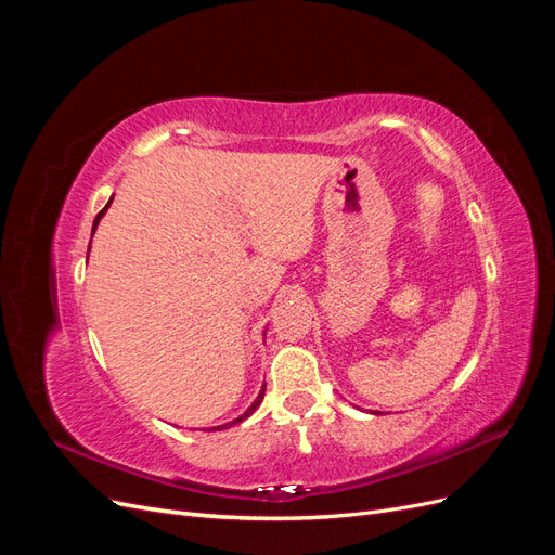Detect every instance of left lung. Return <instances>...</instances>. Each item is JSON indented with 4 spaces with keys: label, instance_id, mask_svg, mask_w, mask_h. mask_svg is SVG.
<instances>
[{
    "label": "left lung",
    "instance_id": "8db88e82",
    "mask_svg": "<svg viewBox=\"0 0 555 555\" xmlns=\"http://www.w3.org/2000/svg\"><path fill=\"white\" fill-rule=\"evenodd\" d=\"M373 414H379V412H373Z\"/></svg>",
    "mask_w": 555,
    "mask_h": 555
}]
</instances>
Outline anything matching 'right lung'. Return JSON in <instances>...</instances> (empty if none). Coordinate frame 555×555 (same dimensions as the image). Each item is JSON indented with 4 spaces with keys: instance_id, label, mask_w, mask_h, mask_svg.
<instances>
[{
    "instance_id": "obj_1",
    "label": "right lung",
    "mask_w": 555,
    "mask_h": 555,
    "mask_svg": "<svg viewBox=\"0 0 555 555\" xmlns=\"http://www.w3.org/2000/svg\"><path fill=\"white\" fill-rule=\"evenodd\" d=\"M111 201H113V196H111ZM111 201H108V204H106V208H104L102 212H99V215L94 217V224H92V233L96 231V227H99V220H102V217L106 215V210L111 208ZM88 255H90V247H88ZM263 393H266V384L261 386V391H259L257 400H255V402H251V405H249V408H247V410H245V412H243V414H241L238 418H233V422H229V424H224V426H215V428H217V430H224V428H229V426H233V424H238V422H243V418H247V416H249L251 412H255V410H257V408L261 405V400H263ZM215 428H210V430H215Z\"/></svg>"
}]
</instances>
